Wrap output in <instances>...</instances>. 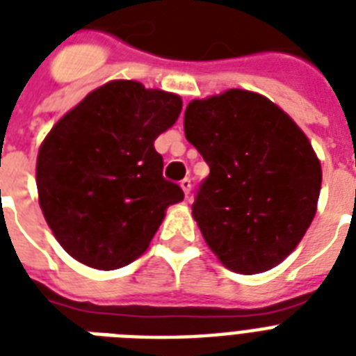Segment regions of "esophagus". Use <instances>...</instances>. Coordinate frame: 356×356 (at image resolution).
I'll use <instances>...</instances> for the list:
<instances>
[{
    "mask_svg": "<svg viewBox=\"0 0 356 356\" xmlns=\"http://www.w3.org/2000/svg\"><path fill=\"white\" fill-rule=\"evenodd\" d=\"M181 188H183L184 195H186V197H188L190 190H192V181H190L188 177H186V179H183V181H181Z\"/></svg>",
    "mask_w": 356,
    "mask_h": 356,
    "instance_id": "obj_1",
    "label": "esophagus"
}]
</instances>
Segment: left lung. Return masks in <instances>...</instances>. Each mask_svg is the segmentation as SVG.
Masks as SVG:
<instances>
[{
	"label": "left lung",
	"instance_id": "8db88e82",
	"mask_svg": "<svg viewBox=\"0 0 356 356\" xmlns=\"http://www.w3.org/2000/svg\"><path fill=\"white\" fill-rule=\"evenodd\" d=\"M184 134L211 168L192 216L229 270L281 264L314 220L321 166L309 138L268 97L231 88L194 99Z\"/></svg>",
	"mask_w": 356,
	"mask_h": 356
}]
</instances>
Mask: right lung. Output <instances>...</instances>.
Listing matches in <instances>:
<instances>
[{"label":"right lung","mask_w":356,"mask_h":356,"mask_svg":"<svg viewBox=\"0 0 356 356\" xmlns=\"http://www.w3.org/2000/svg\"><path fill=\"white\" fill-rule=\"evenodd\" d=\"M177 94L111 81L58 120L36 159L38 201L58 243L96 270L131 264L166 209L183 201L162 177L156 136L177 122Z\"/></svg>","instance_id":"right-lung-1"}]
</instances>
